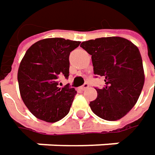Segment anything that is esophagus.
<instances>
[{
	"label": "esophagus",
	"instance_id": "obj_1",
	"mask_svg": "<svg viewBox=\"0 0 155 155\" xmlns=\"http://www.w3.org/2000/svg\"><path fill=\"white\" fill-rule=\"evenodd\" d=\"M88 87H89V84H88L87 83H84L83 85L81 86V89H82V90H86Z\"/></svg>",
	"mask_w": 155,
	"mask_h": 155
}]
</instances>
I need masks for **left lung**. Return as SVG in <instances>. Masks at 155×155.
<instances>
[{"mask_svg": "<svg viewBox=\"0 0 155 155\" xmlns=\"http://www.w3.org/2000/svg\"><path fill=\"white\" fill-rule=\"evenodd\" d=\"M80 47L92 55L94 74L105 81L103 88H96L97 98L89 104L92 111L107 121L121 119L137 103L145 83L139 50L121 37L90 39Z\"/></svg>", "mask_w": 155, "mask_h": 155, "instance_id": "8db88e82", "label": "left lung"}]
</instances>
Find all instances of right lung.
<instances>
[{
    "label": "right lung",
    "mask_w": 155,
    "mask_h": 155,
    "mask_svg": "<svg viewBox=\"0 0 155 155\" xmlns=\"http://www.w3.org/2000/svg\"><path fill=\"white\" fill-rule=\"evenodd\" d=\"M80 41L50 38L37 41L20 62L17 80L21 98L30 112L48 123L62 119L70 112L77 91L59 87L58 78L69 77V56Z\"/></svg>",
    "instance_id": "add662e5"
}]
</instances>
